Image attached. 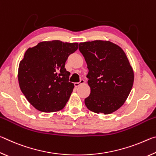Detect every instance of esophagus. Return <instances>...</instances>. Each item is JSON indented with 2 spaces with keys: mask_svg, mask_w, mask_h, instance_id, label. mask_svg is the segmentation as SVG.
<instances>
[{
  "mask_svg": "<svg viewBox=\"0 0 156 156\" xmlns=\"http://www.w3.org/2000/svg\"><path fill=\"white\" fill-rule=\"evenodd\" d=\"M83 83H84V80L82 79V80H80V81L79 82V83H74V86L76 87H78L79 85H80L81 84H83Z\"/></svg>",
  "mask_w": 156,
  "mask_h": 156,
  "instance_id": "esophagus-1",
  "label": "esophagus"
}]
</instances>
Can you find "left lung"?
I'll return each mask as SVG.
<instances>
[{
    "label": "left lung",
    "mask_w": 156,
    "mask_h": 156,
    "mask_svg": "<svg viewBox=\"0 0 156 156\" xmlns=\"http://www.w3.org/2000/svg\"><path fill=\"white\" fill-rule=\"evenodd\" d=\"M89 73L91 94L84 100L95 113L109 114L125 103L133 87V69L125 53L109 41H94L79 44Z\"/></svg>",
    "instance_id": "obj_1"
}]
</instances>
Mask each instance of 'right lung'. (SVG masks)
Listing matches in <instances>:
<instances>
[{
	"instance_id": "add662e5",
	"label": "right lung",
	"mask_w": 156,
	"mask_h": 156,
	"mask_svg": "<svg viewBox=\"0 0 156 156\" xmlns=\"http://www.w3.org/2000/svg\"><path fill=\"white\" fill-rule=\"evenodd\" d=\"M76 43L42 42L29 48L20 62L18 78L29 102L41 112H54L65 106L74 84L65 68L69 56L77 50Z\"/></svg>"
}]
</instances>
